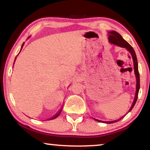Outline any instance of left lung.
I'll return each mask as SVG.
<instances>
[{"label":"left lung","instance_id":"1","mask_svg":"<svg viewBox=\"0 0 150 150\" xmlns=\"http://www.w3.org/2000/svg\"><path fill=\"white\" fill-rule=\"evenodd\" d=\"M108 40L109 42L112 44H115L116 45H118V46L122 47H124L126 48V50H128L129 51V52L132 55V57L133 59V62H134V73H135L136 77V95H135V97H134V100L133 101L132 105L131 108H130L128 112H130L132 109L133 108V107L135 105V104L137 101V99H138V92H139V73L138 71V61H137V57H136V55L135 53V51L134 50L133 47L131 46V45L127 42L125 40L123 39V38L121 36L120 34H118V32H116V31H111L108 32ZM124 116L120 118V119H118V120H115V121H111V122H105L106 123H108V124H112L114 122H116L119 121L121 120L122 118H124ZM95 120L99 122H103V121H101L99 120H97V119H95Z\"/></svg>","mask_w":150,"mask_h":150}]
</instances>
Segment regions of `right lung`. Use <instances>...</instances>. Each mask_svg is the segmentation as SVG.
Returning <instances> with one entry per match:
<instances>
[{
  "mask_svg": "<svg viewBox=\"0 0 150 150\" xmlns=\"http://www.w3.org/2000/svg\"><path fill=\"white\" fill-rule=\"evenodd\" d=\"M23 45H24V43H23V44H22V45L21 50H22V47H23ZM20 51H21V50H20ZM16 58H15V59H16ZM14 61H15V60H14ZM62 110H60V111L59 112H58V113L57 114V115H55V116H54V117H53V118H51V120H52V119H54V118H57V116L59 115V114H60V112H62Z\"/></svg>",
  "mask_w": 150,
  "mask_h": 150,
  "instance_id": "right-lung-1",
  "label": "right lung"
}]
</instances>
